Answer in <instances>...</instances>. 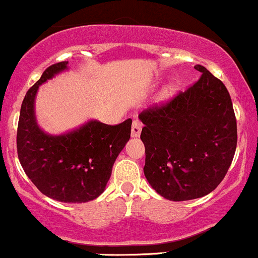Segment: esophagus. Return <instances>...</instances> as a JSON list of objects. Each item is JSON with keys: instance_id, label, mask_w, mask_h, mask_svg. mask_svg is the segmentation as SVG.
<instances>
[{"instance_id": "obj_1", "label": "esophagus", "mask_w": 258, "mask_h": 258, "mask_svg": "<svg viewBox=\"0 0 258 258\" xmlns=\"http://www.w3.org/2000/svg\"><path fill=\"white\" fill-rule=\"evenodd\" d=\"M141 131H142V123L138 120H135L132 122V128H131V135L132 137H140Z\"/></svg>"}]
</instances>
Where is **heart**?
<instances>
[{
  "label": "heart",
  "instance_id": "obj_1",
  "mask_svg": "<svg viewBox=\"0 0 258 258\" xmlns=\"http://www.w3.org/2000/svg\"><path fill=\"white\" fill-rule=\"evenodd\" d=\"M171 92H172V89H171V88H170V87L165 88V89H164V90H163V92H161V93H160V98H161V99H166V98H168V97H169V95H170V94H171Z\"/></svg>",
  "mask_w": 258,
  "mask_h": 258
}]
</instances>
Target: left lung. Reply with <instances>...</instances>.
<instances>
[{
  "label": "left lung",
  "mask_w": 258,
  "mask_h": 258,
  "mask_svg": "<svg viewBox=\"0 0 258 258\" xmlns=\"http://www.w3.org/2000/svg\"><path fill=\"white\" fill-rule=\"evenodd\" d=\"M186 92L138 115L144 127L146 179L160 196L188 201L211 194L224 179L237 142L230 94L206 67Z\"/></svg>",
  "instance_id": "8db88e82"
}]
</instances>
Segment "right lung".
Instances as JSON below:
<instances>
[{"label": "right lung", "instance_id": "right-lung-1", "mask_svg": "<svg viewBox=\"0 0 258 258\" xmlns=\"http://www.w3.org/2000/svg\"><path fill=\"white\" fill-rule=\"evenodd\" d=\"M67 63L47 67L25 94L17 130V152L25 174L41 194L60 202L84 203L105 189L116 158L131 137L132 120L115 126L90 120L58 136L42 131L34 111L39 86L66 71Z\"/></svg>", "mask_w": 258, "mask_h": 258}]
</instances>
